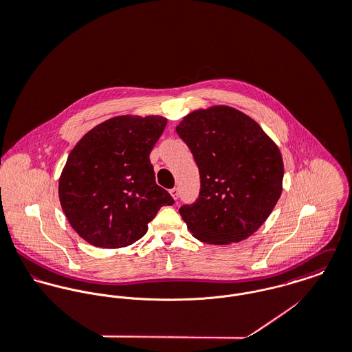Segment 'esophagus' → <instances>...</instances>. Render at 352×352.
I'll list each match as a JSON object with an SVG mask.
<instances>
[{
    "label": "esophagus",
    "mask_w": 352,
    "mask_h": 352,
    "mask_svg": "<svg viewBox=\"0 0 352 352\" xmlns=\"http://www.w3.org/2000/svg\"><path fill=\"white\" fill-rule=\"evenodd\" d=\"M169 192H170V195H172V198H173L175 201L179 198V190H177L176 187H173L172 190H169Z\"/></svg>",
    "instance_id": "1"
}]
</instances>
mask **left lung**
<instances>
[{"mask_svg": "<svg viewBox=\"0 0 352 352\" xmlns=\"http://www.w3.org/2000/svg\"><path fill=\"white\" fill-rule=\"evenodd\" d=\"M176 133L201 175L198 199L179 210L192 236L217 245L248 239L280 198L279 148L248 115L228 105L188 113Z\"/></svg>", "mask_w": 352, "mask_h": 352, "instance_id": "8db88e82", "label": "left lung"}]
</instances>
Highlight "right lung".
<instances>
[{
	"mask_svg": "<svg viewBox=\"0 0 352 352\" xmlns=\"http://www.w3.org/2000/svg\"><path fill=\"white\" fill-rule=\"evenodd\" d=\"M162 116L123 115L88 131L59 177V201L72 228L99 248L134 244L162 206L175 201L155 184L149 160L165 130Z\"/></svg>",
	"mask_w": 352,
	"mask_h": 352,
	"instance_id": "obj_1",
	"label": "right lung"
}]
</instances>
